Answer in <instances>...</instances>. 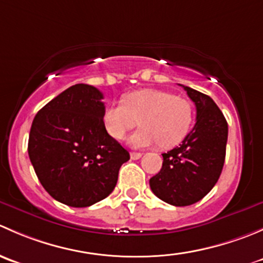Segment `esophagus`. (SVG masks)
Instances as JSON below:
<instances>
[{
	"label": "esophagus",
	"instance_id": "1",
	"mask_svg": "<svg viewBox=\"0 0 263 263\" xmlns=\"http://www.w3.org/2000/svg\"><path fill=\"white\" fill-rule=\"evenodd\" d=\"M142 156L141 153H131V159H134V160H137V159H140Z\"/></svg>",
	"mask_w": 263,
	"mask_h": 263
}]
</instances>
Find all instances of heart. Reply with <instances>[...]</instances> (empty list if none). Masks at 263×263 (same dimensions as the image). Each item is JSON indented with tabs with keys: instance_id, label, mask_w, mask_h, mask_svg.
Segmentation results:
<instances>
[{
	"instance_id": "obj_1",
	"label": "heart",
	"mask_w": 263,
	"mask_h": 263,
	"mask_svg": "<svg viewBox=\"0 0 263 263\" xmlns=\"http://www.w3.org/2000/svg\"><path fill=\"white\" fill-rule=\"evenodd\" d=\"M141 129L129 137L134 147L159 144L169 148L187 136L193 121L192 104L169 91L142 89L129 92L123 102L110 103L103 113L104 128L113 139L122 140L137 124Z\"/></svg>"
}]
</instances>
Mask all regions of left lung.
<instances>
[{
    "label": "left lung",
    "instance_id": "1",
    "mask_svg": "<svg viewBox=\"0 0 263 263\" xmlns=\"http://www.w3.org/2000/svg\"><path fill=\"white\" fill-rule=\"evenodd\" d=\"M195 103L197 117L179 146L163 154L160 172L150 178L156 197L173 206L202 200L219 179L225 160L228 123L209 95L181 85Z\"/></svg>",
    "mask_w": 263,
    "mask_h": 263
}]
</instances>
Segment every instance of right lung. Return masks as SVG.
<instances>
[{
    "mask_svg": "<svg viewBox=\"0 0 263 263\" xmlns=\"http://www.w3.org/2000/svg\"><path fill=\"white\" fill-rule=\"evenodd\" d=\"M103 92L76 84L34 118L28 153L39 182L58 202L87 208L112 193L128 151L104 128Z\"/></svg>",
    "mask_w": 263,
    "mask_h": 263,
    "instance_id": "right-lung-1",
    "label": "right lung"
}]
</instances>
